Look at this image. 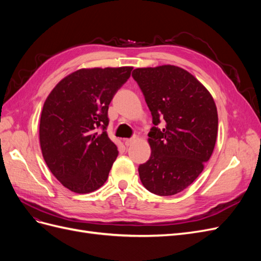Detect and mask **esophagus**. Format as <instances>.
<instances>
[{
  "label": "esophagus",
  "mask_w": 261,
  "mask_h": 261,
  "mask_svg": "<svg viewBox=\"0 0 261 261\" xmlns=\"http://www.w3.org/2000/svg\"><path fill=\"white\" fill-rule=\"evenodd\" d=\"M136 140V137H133V138H126V139H124V143H125V146H130L134 141Z\"/></svg>",
  "instance_id": "34e87169"
}]
</instances>
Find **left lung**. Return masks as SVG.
<instances>
[{"mask_svg":"<svg viewBox=\"0 0 261 261\" xmlns=\"http://www.w3.org/2000/svg\"><path fill=\"white\" fill-rule=\"evenodd\" d=\"M133 78L151 112L149 160L138 168L150 193L171 196L199 176L215 149L218 112L210 92L187 70L174 66L136 68Z\"/></svg>","mask_w":261,"mask_h":261,"instance_id":"obj_1","label":"left lung"}]
</instances>
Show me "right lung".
Segmentation results:
<instances>
[{
    "label": "right lung",
    "mask_w": 261,
    "mask_h": 261,
    "mask_svg": "<svg viewBox=\"0 0 261 261\" xmlns=\"http://www.w3.org/2000/svg\"><path fill=\"white\" fill-rule=\"evenodd\" d=\"M132 69H78L46 98L39 127L41 151L52 174L69 191L91 193L108 179L118 154L107 133L109 105Z\"/></svg>",
    "instance_id": "1"
}]
</instances>
